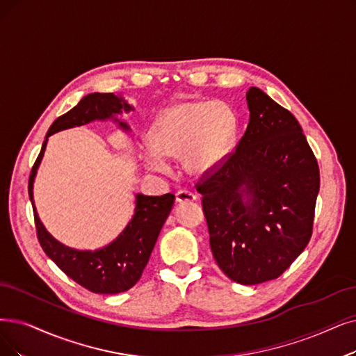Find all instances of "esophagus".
Listing matches in <instances>:
<instances>
[{"label":"esophagus","mask_w":356,"mask_h":356,"mask_svg":"<svg viewBox=\"0 0 356 356\" xmlns=\"http://www.w3.org/2000/svg\"><path fill=\"white\" fill-rule=\"evenodd\" d=\"M177 202L178 203H186V202H194L197 200V195L188 190H179L177 194Z\"/></svg>","instance_id":"esophagus-1"}]
</instances>
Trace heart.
Here are the masks:
<instances>
[{"label":"heart","instance_id":"b5f03b06","mask_svg":"<svg viewBox=\"0 0 356 356\" xmlns=\"http://www.w3.org/2000/svg\"><path fill=\"white\" fill-rule=\"evenodd\" d=\"M236 133V118L225 102L193 101L166 108L150 129L152 149L145 153L154 169H166L163 156L182 158L193 174L218 168L229 153Z\"/></svg>","mask_w":356,"mask_h":356}]
</instances>
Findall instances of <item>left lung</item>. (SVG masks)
<instances>
[{
	"mask_svg": "<svg viewBox=\"0 0 356 356\" xmlns=\"http://www.w3.org/2000/svg\"><path fill=\"white\" fill-rule=\"evenodd\" d=\"M247 102L244 136L195 188L218 266L241 285H259L279 277L309 243L320 169L288 109L259 88Z\"/></svg>",
	"mask_w": 356,
	"mask_h": 356,
	"instance_id": "1",
	"label": "left lung"
}]
</instances>
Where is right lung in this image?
I'll return each mask as SVG.
<instances>
[{"label": "right lung", "instance_id": "obj_1", "mask_svg": "<svg viewBox=\"0 0 356 356\" xmlns=\"http://www.w3.org/2000/svg\"><path fill=\"white\" fill-rule=\"evenodd\" d=\"M121 109H131L130 105L122 101V97L113 93H90L84 96L73 109L56 118L49 127L47 138L32 166L29 187H27L33 206L36 235L42 250L80 286L93 293L104 295L129 291L140 280L150 259L156 239H158L169 211L172 209L175 195L170 193L161 197L137 194L134 216L113 243L102 250L79 251L60 244L40 223L33 204V179L49 136L56 131L71 129V127L88 124L93 120L111 118L113 113L121 112ZM120 125L129 130L127 124L120 122Z\"/></svg>", "mask_w": 356, "mask_h": 356}]
</instances>
